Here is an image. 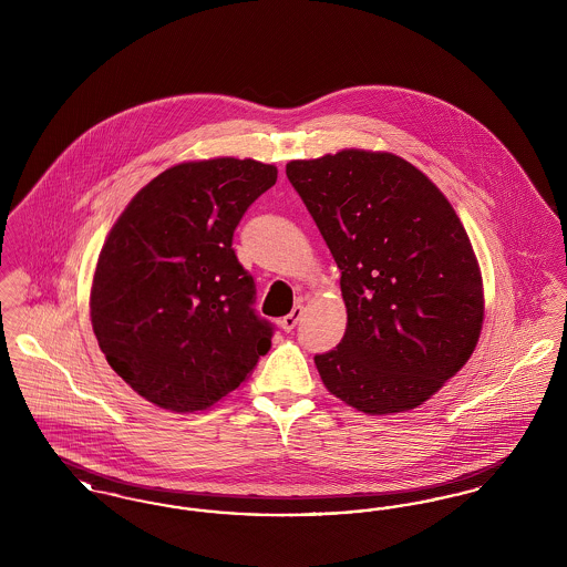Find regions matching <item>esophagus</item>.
Masks as SVG:
<instances>
[{
  "mask_svg": "<svg viewBox=\"0 0 567 567\" xmlns=\"http://www.w3.org/2000/svg\"><path fill=\"white\" fill-rule=\"evenodd\" d=\"M301 317H303V306H296V308L280 321V327H282L285 331H293L296 324L301 321Z\"/></svg>",
  "mask_w": 567,
  "mask_h": 567,
  "instance_id": "1",
  "label": "esophagus"
}]
</instances>
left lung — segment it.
Instances as JSON below:
<instances>
[{
	"label": "left lung",
	"mask_w": 567,
	"mask_h": 567,
	"mask_svg": "<svg viewBox=\"0 0 567 567\" xmlns=\"http://www.w3.org/2000/svg\"><path fill=\"white\" fill-rule=\"evenodd\" d=\"M329 246L347 331L315 363L365 414L419 408L467 363L485 319L483 274L444 193L412 163L344 148L287 163Z\"/></svg>",
	"instance_id": "obj_1"
}]
</instances>
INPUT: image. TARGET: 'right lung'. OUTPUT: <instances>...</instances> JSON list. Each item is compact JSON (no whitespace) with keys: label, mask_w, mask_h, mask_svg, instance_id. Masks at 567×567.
Instances as JSON below:
<instances>
[{"label":"right lung","mask_w":567,"mask_h":567,"mask_svg":"<svg viewBox=\"0 0 567 567\" xmlns=\"http://www.w3.org/2000/svg\"><path fill=\"white\" fill-rule=\"evenodd\" d=\"M276 165L215 157L167 167L137 190L102 246L91 324L110 368L146 402L208 410L270 351L255 280L231 248Z\"/></svg>","instance_id":"right-lung-1"}]
</instances>
